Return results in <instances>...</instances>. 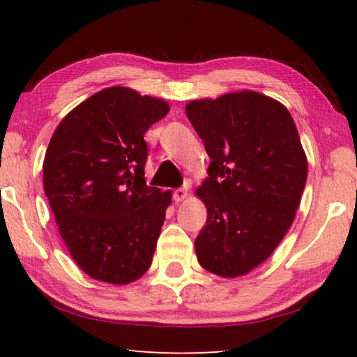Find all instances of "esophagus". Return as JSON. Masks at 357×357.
Instances as JSON below:
<instances>
[{
  "label": "esophagus",
  "instance_id": "1",
  "mask_svg": "<svg viewBox=\"0 0 357 357\" xmlns=\"http://www.w3.org/2000/svg\"><path fill=\"white\" fill-rule=\"evenodd\" d=\"M187 198V189L185 187H181V189H176L173 192V200L176 202V203H181V202H184Z\"/></svg>",
  "mask_w": 357,
  "mask_h": 357
}]
</instances>
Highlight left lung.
<instances>
[{"label":"left lung","mask_w":357,"mask_h":357,"mask_svg":"<svg viewBox=\"0 0 357 357\" xmlns=\"http://www.w3.org/2000/svg\"><path fill=\"white\" fill-rule=\"evenodd\" d=\"M185 114L211 157L197 189L208 211L195 239L198 263L234 279L269 258L299 208L307 155L287 107L243 89L190 100Z\"/></svg>","instance_id":"obj_1"}]
</instances>
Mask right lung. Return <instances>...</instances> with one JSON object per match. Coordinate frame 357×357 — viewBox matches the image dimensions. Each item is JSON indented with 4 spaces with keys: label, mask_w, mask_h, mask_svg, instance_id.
Wrapping results in <instances>:
<instances>
[{
    "label": "right lung",
    "mask_w": 357,
    "mask_h": 357,
    "mask_svg": "<svg viewBox=\"0 0 357 357\" xmlns=\"http://www.w3.org/2000/svg\"><path fill=\"white\" fill-rule=\"evenodd\" d=\"M168 102L110 86L70 110L44 159V190L70 257L91 279L128 285L153 261L172 190L146 185V130Z\"/></svg>",
    "instance_id": "right-lung-1"
}]
</instances>
